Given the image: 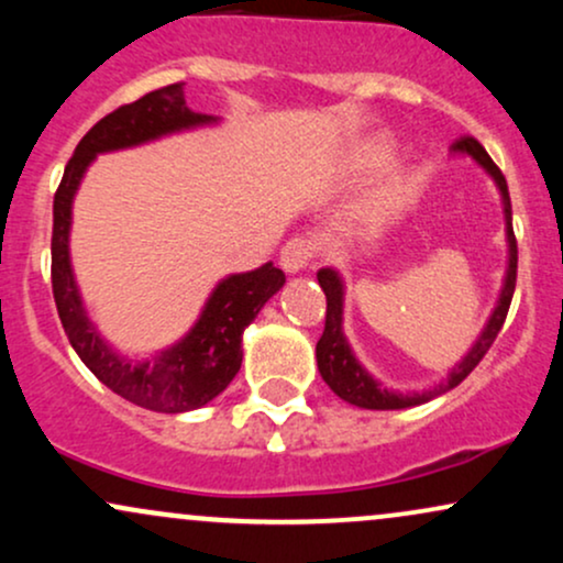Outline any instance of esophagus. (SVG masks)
<instances>
[{
	"mask_svg": "<svg viewBox=\"0 0 563 563\" xmlns=\"http://www.w3.org/2000/svg\"><path fill=\"white\" fill-rule=\"evenodd\" d=\"M312 251H314L312 241H307V238H299V235L290 238L280 251V267L286 269L288 275L301 273V269L309 264V260H312Z\"/></svg>",
	"mask_w": 563,
	"mask_h": 563,
	"instance_id": "34e87169",
	"label": "esophagus"
}]
</instances>
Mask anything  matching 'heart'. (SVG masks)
<instances>
[{
  "instance_id": "heart-1",
  "label": "heart",
  "mask_w": 563,
  "mask_h": 563,
  "mask_svg": "<svg viewBox=\"0 0 563 563\" xmlns=\"http://www.w3.org/2000/svg\"><path fill=\"white\" fill-rule=\"evenodd\" d=\"M391 156H394V151H391L389 142L376 140V142H371L363 153H360L357 161H354V169L357 172L378 169V166L389 164ZM410 198H412V190L407 185L389 187V190L378 192V196H373L371 200H367L365 209H363V219H367V222H380V219L397 214L405 203H410Z\"/></svg>"
}]
</instances>
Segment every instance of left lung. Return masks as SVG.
Segmentation results:
<instances>
[{"mask_svg":"<svg viewBox=\"0 0 563 563\" xmlns=\"http://www.w3.org/2000/svg\"><path fill=\"white\" fill-rule=\"evenodd\" d=\"M452 153H461V156L474 158L476 164H479L482 169L495 179L497 190H500L503 214H506V241H508V267H506V277H503L500 296H497L493 314H489L487 325H484L479 339H476L474 346L468 349L466 357L452 367L448 378L439 380V384L431 386V389L402 394V391L386 389V386L380 384L378 378H373L371 373L360 365V360L354 357L352 346H349L344 335V280H341V275L335 273V269L322 267L318 273V283L320 288L325 290L328 312H325V331H322L318 341V371L322 380L331 386L333 394H339V397L349 405L365 407V410H405V407H416V405L429 402V399L434 397H442L444 391L455 389V386L482 363V357L489 352V346H493L497 333H500L503 322H506L510 299H514V288H516V264H519L514 224H510V196H508L506 177H503V172L497 169L495 161L487 156V151H484L474 137L457 140L455 145H452Z\"/></svg>","mask_w":563,"mask_h":563,"instance_id":"obj_1","label":"left lung"}]
</instances>
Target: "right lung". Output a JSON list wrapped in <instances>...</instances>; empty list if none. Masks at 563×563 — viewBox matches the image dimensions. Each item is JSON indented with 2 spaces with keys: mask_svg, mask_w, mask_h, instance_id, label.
<instances>
[{
  "mask_svg": "<svg viewBox=\"0 0 563 563\" xmlns=\"http://www.w3.org/2000/svg\"><path fill=\"white\" fill-rule=\"evenodd\" d=\"M217 115L196 113L185 102V84L147 92L129 106L115 108L84 134L74 158L63 172L53 203V294L70 346L81 363L108 389L129 402L156 412H187L209 405L241 371L243 331L286 283L273 262L251 273L228 275L217 283L203 303L196 325L177 344L161 349L147 360L126 357L102 339L84 309L74 267H70V214L89 164L100 153L145 145L166 134L217 124Z\"/></svg>",
  "mask_w": 563,
  "mask_h": 563,
  "instance_id": "add662e5",
  "label": "right lung"
}]
</instances>
